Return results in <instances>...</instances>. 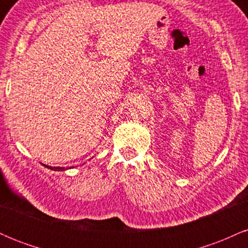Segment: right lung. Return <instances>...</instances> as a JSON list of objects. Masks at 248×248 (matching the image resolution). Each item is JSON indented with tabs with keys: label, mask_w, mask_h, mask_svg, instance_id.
I'll list each match as a JSON object with an SVG mask.
<instances>
[{
	"label": "right lung",
	"mask_w": 248,
	"mask_h": 248,
	"mask_svg": "<svg viewBox=\"0 0 248 248\" xmlns=\"http://www.w3.org/2000/svg\"><path fill=\"white\" fill-rule=\"evenodd\" d=\"M44 167L49 168V169H51V170H57V171H62V170H64V168H59V167H49V166H45V164H44Z\"/></svg>",
	"instance_id": "obj_1"
}]
</instances>
